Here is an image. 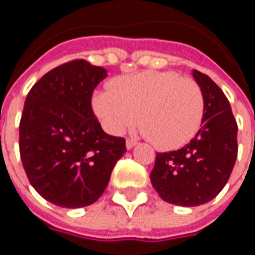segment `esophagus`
<instances>
[{
	"label": "esophagus",
	"mask_w": 255,
	"mask_h": 255,
	"mask_svg": "<svg viewBox=\"0 0 255 255\" xmlns=\"http://www.w3.org/2000/svg\"><path fill=\"white\" fill-rule=\"evenodd\" d=\"M136 146V140H132V139H128L126 140V147L128 149H132V147Z\"/></svg>",
	"instance_id": "obj_1"
}]
</instances>
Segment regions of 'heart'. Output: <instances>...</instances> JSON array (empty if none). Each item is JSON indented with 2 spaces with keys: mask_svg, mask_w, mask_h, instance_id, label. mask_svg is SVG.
<instances>
[{
  "mask_svg": "<svg viewBox=\"0 0 255 255\" xmlns=\"http://www.w3.org/2000/svg\"><path fill=\"white\" fill-rule=\"evenodd\" d=\"M93 110L110 134H122L136 122L159 149L184 146L199 130L205 99L199 84L176 71H140L123 76L97 92Z\"/></svg>",
  "mask_w": 255,
  "mask_h": 255,
  "instance_id": "1",
  "label": "heart"
}]
</instances>
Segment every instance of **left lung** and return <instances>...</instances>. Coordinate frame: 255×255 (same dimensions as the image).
I'll use <instances>...</instances> for the list:
<instances>
[{"mask_svg":"<svg viewBox=\"0 0 255 255\" xmlns=\"http://www.w3.org/2000/svg\"><path fill=\"white\" fill-rule=\"evenodd\" d=\"M192 76L202 89V126L184 147L156 153L150 182L159 197L173 205L198 207L217 197L237 159L238 126L223 90L201 71Z\"/></svg>","mask_w":255,"mask_h":255,"instance_id":"obj_1","label":"left lung"}]
</instances>
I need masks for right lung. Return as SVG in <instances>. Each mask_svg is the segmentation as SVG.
<instances>
[{"mask_svg":"<svg viewBox=\"0 0 255 255\" xmlns=\"http://www.w3.org/2000/svg\"><path fill=\"white\" fill-rule=\"evenodd\" d=\"M108 70L73 60L44 74L25 99L19 155L32 188L48 202L82 208L105 192L123 137L105 133L92 110L96 86Z\"/></svg>","mask_w":255,"mask_h":255,"instance_id":"obj_1","label":"right lung"}]
</instances>
